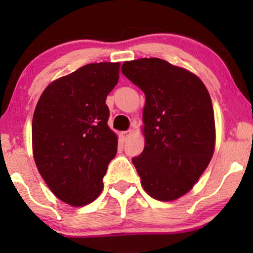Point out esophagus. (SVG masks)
<instances>
[{"label": "esophagus", "mask_w": 253, "mask_h": 253, "mask_svg": "<svg viewBox=\"0 0 253 253\" xmlns=\"http://www.w3.org/2000/svg\"><path fill=\"white\" fill-rule=\"evenodd\" d=\"M130 135H132V130H126V132H123V138L125 139V140H127Z\"/></svg>", "instance_id": "obj_1"}]
</instances>
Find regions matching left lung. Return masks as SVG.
I'll return each instance as SVG.
<instances>
[{"label": "left lung", "mask_w": 253, "mask_h": 253, "mask_svg": "<svg viewBox=\"0 0 253 253\" xmlns=\"http://www.w3.org/2000/svg\"><path fill=\"white\" fill-rule=\"evenodd\" d=\"M123 74L144 91V151L132 159L141 187L158 201L193 189L215 149V121L203 82L159 58L123 64Z\"/></svg>", "instance_id": "1"}]
</instances>
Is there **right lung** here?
<instances>
[{
  "label": "right lung",
  "instance_id": "right-lung-1",
  "mask_svg": "<svg viewBox=\"0 0 253 253\" xmlns=\"http://www.w3.org/2000/svg\"><path fill=\"white\" fill-rule=\"evenodd\" d=\"M119 72L120 63L86 64L48 84L34 110L32 149L38 171L54 196L72 207L97 199L117 155L106 98Z\"/></svg>",
  "mask_w": 253,
  "mask_h": 253
}]
</instances>
